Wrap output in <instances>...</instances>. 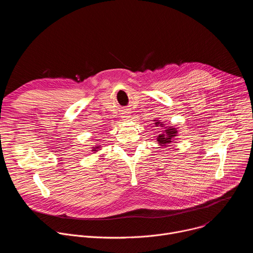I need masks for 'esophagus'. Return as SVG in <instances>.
<instances>
[{"mask_svg":"<svg viewBox=\"0 0 253 253\" xmlns=\"http://www.w3.org/2000/svg\"><path fill=\"white\" fill-rule=\"evenodd\" d=\"M121 118H122V120L125 121V122L129 121V120H130V114H129V112L124 111V112L122 113V115H121Z\"/></svg>","mask_w":253,"mask_h":253,"instance_id":"obj_1","label":"esophagus"}]
</instances>
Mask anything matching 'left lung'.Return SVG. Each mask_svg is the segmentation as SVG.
Returning <instances> with one entry per match:
<instances>
[{"label": "left lung", "instance_id": "obj_1", "mask_svg": "<svg viewBox=\"0 0 253 253\" xmlns=\"http://www.w3.org/2000/svg\"><path fill=\"white\" fill-rule=\"evenodd\" d=\"M155 121V125L158 126L160 125V127H164L165 130H163L162 134H159V136L157 137V141H158V144L161 146H169V144L174 142L175 140V137L177 136V128H174V127H167L165 126L162 122H160V120H154Z\"/></svg>", "mask_w": 253, "mask_h": 253}]
</instances>
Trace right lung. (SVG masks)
<instances>
[{
    "instance_id": "1",
    "label": "right lung",
    "mask_w": 253,
    "mask_h": 253,
    "mask_svg": "<svg viewBox=\"0 0 253 253\" xmlns=\"http://www.w3.org/2000/svg\"><path fill=\"white\" fill-rule=\"evenodd\" d=\"M101 148V146L100 145H96L95 147H92V150L91 151H94V152H97L99 149Z\"/></svg>"
}]
</instances>
